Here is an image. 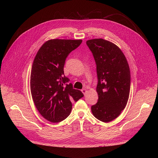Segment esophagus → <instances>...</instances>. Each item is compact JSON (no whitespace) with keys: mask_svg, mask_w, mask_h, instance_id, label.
I'll use <instances>...</instances> for the list:
<instances>
[{"mask_svg":"<svg viewBox=\"0 0 158 158\" xmlns=\"http://www.w3.org/2000/svg\"><path fill=\"white\" fill-rule=\"evenodd\" d=\"M81 91H82V92L83 93V94H84V95H86V94H87V90H86V89H82Z\"/></svg>","mask_w":158,"mask_h":158,"instance_id":"34e87169","label":"esophagus"}]
</instances>
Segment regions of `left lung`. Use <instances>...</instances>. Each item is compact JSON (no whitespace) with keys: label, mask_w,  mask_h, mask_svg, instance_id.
Here are the masks:
<instances>
[{"label":"left lung","mask_w":158,"mask_h":158,"mask_svg":"<svg viewBox=\"0 0 158 158\" xmlns=\"http://www.w3.org/2000/svg\"><path fill=\"white\" fill-rule=\"evenodd\" d=\"M96 64L98 102L91 107L102 122L116 118L125 108L131 88V73L125 56L113 43L103 39L86 41Z\"/></svg>","instance_id":"left-lung-1"}]
</instances>
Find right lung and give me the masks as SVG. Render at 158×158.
<instances>
[{
  "instance_id": "obj_1",
  "label": "right lung",
  "mask_w": 158,
  "mask_h": 158,
  "mask_svg": "<svg viewBox=\"0 0 158 158\" xmlns=\"http://www.w3.org/2000/svg\"><path fill=\"white\" fill-rule=\"evenodd\" d=\"M82 41L49 40L41 47L33 60L30 76L32 99L38 111L50 122L64 120L71 112L72 102L84 97L64 75L66 59Z\"/></svg>"
}]
</instances>
